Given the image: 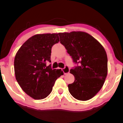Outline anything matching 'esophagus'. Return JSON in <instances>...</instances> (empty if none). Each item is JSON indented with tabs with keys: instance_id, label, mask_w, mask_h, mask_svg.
Returning a JSON list of instances; mask_svg holds the SVG:
<instances>
[{
	"instance_id": "esophagus-1",
	"label": "esophagus",
	"mask_w": 123,
	"mask_h": 123,
	"mask_svg": "<svg viewBox=\"0 0 123 123\" xmlns=\"http://www.w3.org/2000/svg\"><path fill=\"white\" fill-rule=\"evenodd\" d=\"M62 71H63V73H64L65 74H68V73H69L70 69L68 67V66H65V68L62 69Z\"/></svg>"
}]
</instances>
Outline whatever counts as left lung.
I'll list each match as a JSON object with an SVG mask.
<instances>
[{"label":"left lung","mask_w":123,"mask_h":123,"mask_svg":"<svg viewBox=\"0 0 123 123\" xmlns=\"http://www.w3.org/2000/svg\"><path fill=\"white\" fill-rule=\"evenodd\" d=\"M60 43L65 46L73 62L79 65L71 69L74 81L69 91L76 99L87 101L100 91L108 73V58L98 40L84 32L60 33Z\"/></svg>","instance_id":"1"}]
</instances>
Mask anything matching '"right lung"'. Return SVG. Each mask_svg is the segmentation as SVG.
<instances>
[{
	"label": "right lung",
	"mask_w": 123,
	"mask_h": 123,
	"mask_svg": "<svg viewBox=\"0 0 123 123\" xmlns=\"http://www.w3.org/2000/svg\"><path fill=\"white\" fill-rule=\"evenodd\" d=\"M59 34L35 35L21 46L15 55V79L22 90L35 99L46 98L56 80L63 74L61 69L46 66V62H51L52 47L60 42Z\"/></svg>",
	"instance_id": "1"
}]
</instances>
